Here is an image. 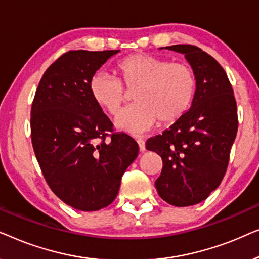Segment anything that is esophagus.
<instances>
[{
  "instance_id": "esophagus-1",
  "label": "esophagus",
  "mask_w": 259,
  "mask_h": 259,
  "mask_svg": "<svg viewBox=\"0 0 259 259\" xmlns=\"http://www.w3.org/2000/svg\"><path fill=\"white\" fill-rule=\"evenodd\" d=\"M137 143H138V145H139V150L141 152H144L145 150H146V145H145V141L143 139H138Z\"/></svg>"
}]
</instances>
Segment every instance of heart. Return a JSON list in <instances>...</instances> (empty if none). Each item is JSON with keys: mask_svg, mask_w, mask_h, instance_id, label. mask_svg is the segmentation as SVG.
<instances>
[{"mask_svg": "<svg viewBox=\"0 0 259 259\" xmlns=\"http://www.w3.org/2000/svg\"><path fill=\"white\" fill-rule=\"evenodd\" d=\"M120 80L107 73H97L91 79L93 100L111 115L121 111L128 91H136L134 101L116 119L119 128L141 134L160 121L172 125L183 118L196 94V75L189 65L171 62L151 54H133L116 65Z\"/></svg>", "mask_w": 259, "mask_h": 259, "instance_id": "1", "label": "heart"}]
</instances>
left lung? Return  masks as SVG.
Returning <instances> with one entry per match:
<instances>
[{"mask_svg":"<svg viewBox=\"0 0 259 259\" xmlns=\"http://www.w3.org/2000/svg\"><path fill=\"white\" fill-rule=\"evenodd\" d=\"M185 54L196 75L191 108L146 148L162 159L155 187L166 203L184 207L206 199L224 178L238 130L235 94L215 59L192 45L165 47Z\"/></svg>","mask_w":259,"mask_h":259,"instance_id":"left-lung-1","label":"left lung"}]
</instances>
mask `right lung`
Wrapping results in <instances>:
<instances>
[{"label": "right lung", "instance_id": "add662e5", "mask_svg": "<svg viewBox=\"0 0 259 259\" xmlns=\"http://www.w3.org/2000/svg\"><path fill=\"white\" fill-rule=\"evenodd\" d=\"M118 52L62 54L41 77L31 104V144L42 175L53 192L76 210L108 206L139 152L132 137L113 131L90 91L95 72Z\"/></svg>", "mask_w": 259, "mask_h": 259}]
</instances>
